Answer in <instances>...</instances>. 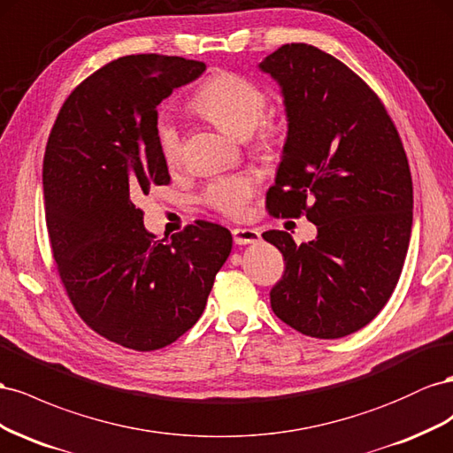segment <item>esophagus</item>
<instances>
[{"label":"esophagus","mask_w":453,"mask_h":453,"mask_svg":"<svg viewBox=\"0 0 453 453\" xmlns=\"http://www.w3.org/2000/svg\"><path fill=\"white\" fill-rule=\"evenodd\" d=\"M231 234H234V241H235V244H254V242H257V241L262 239L260 231H257V229L235 227L234 231H231Z\"/></svg>","instance_id":"34e87169"}]
</instances>
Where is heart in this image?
Segmentation results:
<instances>
[{
    "mask_svg": "<svg viewBox=\"0 0 453 453\" xmlns=\"http://www.w3.org/2000/svg\"><path fill=\"white\" fill-rule=\"evenodd\" d=\"M269 96L265 90L234 72H216L191 96V108L201 118L211 121L224 133L235 138L256 134L254 148L271 151L277 133L271 125H264ZM157 146L165 163L176 166L182 159V140L176 125L161 121L157 125ZM254 193V180L247 174L218 178L203 193V201L229 218H241Z\"/></svg>",
    "mask_w": 453,
    "mask_h": 453,
    "instance_id": "obj_1",
    "label": "heart"
}]
</instances>
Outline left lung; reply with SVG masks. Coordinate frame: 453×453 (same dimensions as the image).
<instances>
[{
    "instance_id": "obj_1",
    "label": "left lung",
    "mask_w": 453,
    "mask_h": 453,
    "mask_svg": "<svg viewBox=\"0 0 453 453\" xmlns=\"http://www.w3.org/2000/svg\"><path fill=\"white\" fill-rule=\"evenodd\" d=\"M260 70L280 85L288 119L267 211L317 226L302 244L264 234L284 256L271 309L311 338H343L381 311L403 271L413 216L406 151L378 95L325 50L282 45Z\"/></svg>"
}]
</instances>
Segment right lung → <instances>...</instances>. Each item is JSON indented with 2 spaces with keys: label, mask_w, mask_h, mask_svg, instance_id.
<instances>
[{
  "label": "right lung",
  "mask_w": 453,
  "mask_h": 453,
  "mask_svg": "<svg viewBox=\"0 0 453 453\" xmlns=\"http://www.w3.org/2000/svg\"><path fill=\"white\" fill-rule=\"evenodd\" d=\"M204 70L182 57L113 60L72 90L45 148V222L60 280L87 326L134 351L171 345L196 325L234 244L204 219L157 241L138 206L171 182L157 106Z\"/></svg>",
  "instance_id": "obj_1"
}]
</instances>
